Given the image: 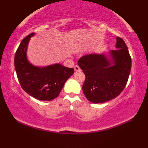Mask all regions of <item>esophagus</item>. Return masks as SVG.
I'll use <instances>...</instances> for the list:
<instances>
[{
  "label": "esophagus",
  "instance_id": "1",
  "mask_svg": "<svg viewBox=\"0 0 148 148\" xmlns=\"http://www.w3.org/2000/svg\"><path fill=\"white\" fill-rule=\"evenodd\" d=\"M74 70H75V71H80L81 69L79 67V66L77 65H75L74 66Z\"/></svg>",
  "mask_w": 148,
  "mask_h": 148
}]
</instances>
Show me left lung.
<instances>
[{
	"label": "left lung",
	"instance_id": "8db88e82",
	"mask_svg": "<svg viewBox=\"0 0 148 148\" xmlns=\"http://www.w3.org/2000/svg\"><path fill=\"white\" fill-rule=\"evenodd\" d=\"M116 47L117 49L111 51L114 62L111 67L103 55H84L78 60L85 75L83 93L91 102L103 103L114 99L126 86L131 70V56L121 37H117Z\"/></svg>",
	"mask_w": 148,
	"mask_h": 148
}]
</instances>
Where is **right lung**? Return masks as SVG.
Here are the masks:
<instances>
[{"label": "right lung", "mask_w": 148, "mask_h": 148, "mask_svg": "<svg viewBox=\"0 0 148 148\" xmlns=\"http://www.w3.org/2000/svg\"><path fill=\"white\" fill-rule=\"evenodd\" d=\"M30 34L21 40L15 53L14 67L18 79L25 92L40 100H52L56 98L66 81L74 73L73 68L60 64L40 68L28 62L26 51Z\"/></svg>", "instance_id": "1"}]
</instances>
